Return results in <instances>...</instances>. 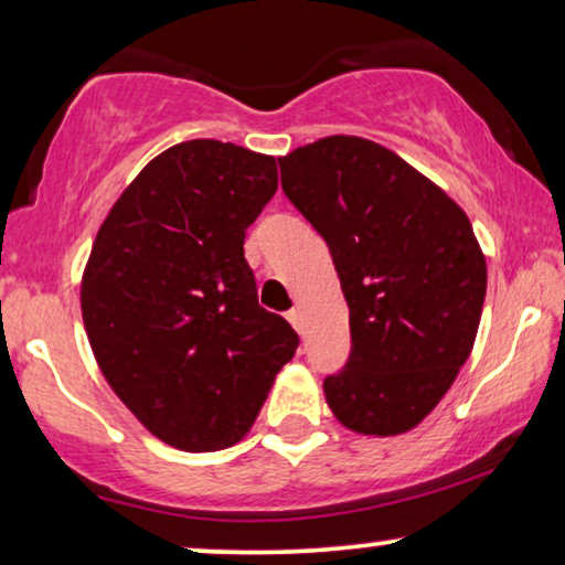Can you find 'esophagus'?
Returning a JSON list of instances; mask_svg holds the SVG:
<instances>
[{
  "instance_id": "obj_1",
  "label": "esophagus",
  "mask_w": 565,
  "mask_h": 565,
  "mask_svg": "<svg viewBox=\"0 0 565 565\" xmlns=\"http://www.w3.org/2000/svg\"><path fill=\"white\" fill-rule=\"evenodd\" d=\"M288 321L292 323V329H296L298 334H303V316H300L298 308H292V311H288Z\"/></svg>"
}]
</instances>
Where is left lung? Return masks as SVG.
Wrapping results in <instances>:
<instances>
[{
    "instance_id": "left-lung-1",
    "label": "left lung",
    "mask_w": 565,
    "mask_h": 565,
    "mask_svg": "<svg viewBox=\"0 0 565 565\" xmlns=\"http://www.w3.org/2000/svg\"><path fill=\"white\" fill-rule=\"evenodd\" d=\"M277 161L350 306V362L323 381L331 414L358 435H404L473 352L486 296L473 226L443 188L367 138L327 136Z\"/></svg>"
}]
</instances>
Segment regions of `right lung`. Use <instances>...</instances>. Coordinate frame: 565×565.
<instances>
[{"label": "right lung", "mask_w": 565, "mask_h": 565, "mask_svg": "<svg viewBox=\"0 0 565 565\" xmlns=\"http://www.w3.org/2000/svg\"><path fill=\"white\" fill-rule=\"evenodd\" d=\"M277 159L213 138L153 157L122 190L82 275L105 381L161 443L215 452L252 429L298 334L257 303L246 228Z\"/></svg>", "instance_id": "right-lung-1"}]
</instances>
